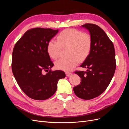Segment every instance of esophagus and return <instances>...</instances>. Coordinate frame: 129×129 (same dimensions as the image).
<instances>
[{
  "mask_svg": "<svg viewBox=\"0 0 129 129\" xmlns=\"http://www.w3.org/2000/svg\"><path fill=\"white\" fill-rule=\"evenodd\" d=\"M66 76H67L69 77V76H70L72 75V73H69V72H67V73H66Z\"/></svg>",
  "mask_w": 129,
  "mask_h": 129,
  "instance_id": "esophagus-1",
  "label": "esophagus"
}]
</instances>
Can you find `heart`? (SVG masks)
<instances>
[{"mask_svg":"<svg viewBox=\"0 0 129 129\" xmlns=\"http://www.w3.org/2000/svg\"><path fill=\"white\" fill-rule=\"evenodd\" d=\"M92 39L90 35L75 29L63 30L58 35L57 40L52 39L47 44V52L53 59L60 57L63 48H68L67 58H61L55 63L56 67L62 71L69 72L75 67L80 61L87 57L91 50Z\"/></svg>","mask_w":129,"mask_h":129,"instance_id":"1","label":"heart"}]
</instances>
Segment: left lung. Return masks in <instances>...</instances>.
<instances>
[{
  "mask_svg": "<svg viewBox=\"0 0 129 129\" xmlns=\"http://www.w3.org/2000/svg\"><path fill=\"white\" fill-rule=\"evenodd\" d=\"M92 39L91 50L80 67L86 72L75 71L81 79L73 90L79 98L88 100L102 93L110 84L116 69L115 51L112 42L100 27L85 24Z\"/></svg>",
  "mask_w": 129,
  "mask_h": 129,
  "instance_id": "left-lung-1",
  "label": "left lung"
}]
</instances>
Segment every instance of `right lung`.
Masks as SVG:
<instances>
[{
  "mask_svg": "<svg viewBox=\"0 0 129 129\" xmlns=\"http://www.w3.org/2000/svg\"><path fill=\"white\" fill-rule=\"evenodd\" d=\"M57 32L58 29L51 28L30 29L14 47L12 71L19 86L32 99H49L56 92L58 80L66 77L64 72L50 69L54 64L47 44Z\"/></svg>",
  "mask_w": 129,
  "mask_h": 129,
  "instance_id": "right-lung-1",
  "label": "right lung"
}]
</instances>
